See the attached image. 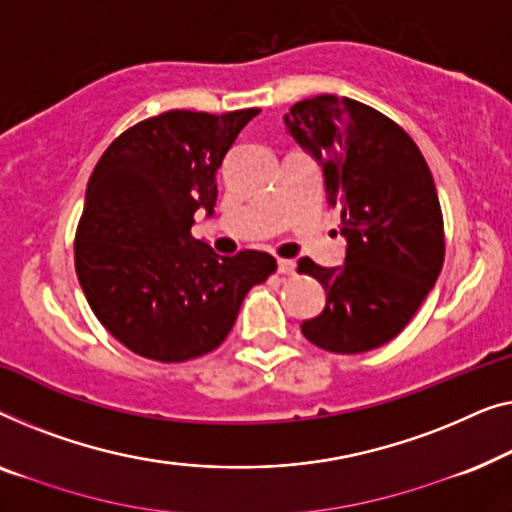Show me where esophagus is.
<instances>
[{
  "label": "esophagus",
  "instance_id": "esophagus-1",
  "mask_svg": "<svg viewBox=\"0 0 512 512\" xmlns=\"http://www.w3.org/2000/svg\"><path fill=\"white\" fill-rule=\"evenodd\" d=\"M278 273H283V276H290V273H294L292 259H278Z\"/></svg>",
  "mask_w": 512,
  "mask_h": 512
}]
</instances>
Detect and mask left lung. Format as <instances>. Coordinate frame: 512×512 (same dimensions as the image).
<instances>
[{"label":"left lung","instance_id":"8db88e82","mask_svg":"<svg viewBox=\"0 0 512 512\" xmlns=\"http://www.w3.org/2000/svg\"><path fill=\"white\" fill-rule=\"evenodd\" d=\"M287 134L325 171L327 204L341 211L343 266L301 257L299 271L327 290L301 334L355 355L392 341L443 266V215L415 141L387 115L348 97L320 95L285 113Z\"/></svg>","mask_w":512,"mask_h":512}]
</instances>
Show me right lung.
I'll list each match as a JSON object with an SVG mask.
<instances>
[{
    "instance_id": "add662e5",
    "label": "right lung",
    "mask_w": 512,
    "mask_h": 512,
    "mask_svg": "<svg viewBox=\"0 0 512 512\" xmlns=\"http://www.w3.org/2000/svg\"><path fill=\"white\" fill-rule=\"evenodd\" d=\"M259 109L167 111L129 127L92 171L76 229V276L97 320L136 355L187 362L218 348L253 285L259 250L215 255L190 234L213 215L218 169Z\"/></svg>"
}]
</instances>
